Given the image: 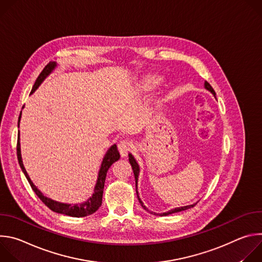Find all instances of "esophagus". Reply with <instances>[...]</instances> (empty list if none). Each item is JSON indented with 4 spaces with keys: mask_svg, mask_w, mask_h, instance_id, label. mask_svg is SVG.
Instances as JSON below:
<instances>
[{
    "mask_svg": "<svg viewBox=\"0 0 262 262\" xmlns=\"http://www.w3.org/2000/svg\"><path fill=\"white\" fill-rule=\"evenodd\" d=\"M134 144L130 140H122L118 143V150L121 157H126L127 154L132 150Z\"/></svg>",
    "mask_w": 262,
    "mask_h": 262,
    "instance_id": "34e87169",
    "label": "esophagus"
}]
</instances>
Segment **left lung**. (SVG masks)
<instances>
[{
    "label": "left lung",
    "instance_id": "obj_1",
    "mask_svg": "<svg viewBox=\"0 0 262 262\" xmlns=\"http://www.w3.org/2000/svg\"><path fill=\"white\" fill-rule=\"evenodd\" d=\"M205 88H206V89H208L209 91H211V92H212V94L215 96V92H214L213 88L210 86V84H209V83L205 82ZM128 160H129L130 165H132V168H133V171H134V174H135V178H136V192H137V197H138L139 202H140V204L142 205V207H143L145 210H148V209L146 208V206L143 204V202L141 201V199H140V197H139V194H138V191H137V181H138V175H139V171H140L139 166H138V164H137L136 160L134 159V157H133L132 155H129V159H128ZM196 204H197V203H196ZM196 204L188 205V206H183V207H178V208H175V209H171V210H170V211H168V212L161 213V215H168V214H171V213H174V212H178V211H182V210H185V209H189V208H191V207H194ZM151 213H154V214H158V213H156V212H151Z\"/></svg>",
    "mask_w": 262,
    "mask_h": 262
}]
</instances>
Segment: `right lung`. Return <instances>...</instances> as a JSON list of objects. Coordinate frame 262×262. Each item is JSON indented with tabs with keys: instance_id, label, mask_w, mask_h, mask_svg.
<instances>
[{
	"instance_id": "obj_1",
	"label": "right lung",
	"mask_w": 262,
	"mask_h": 262,
	"mask_svg": "<svg viewBox=\"0 0 262 262\" xmlns=\"http://www.w3.org/2000/svg\"><path fill=\"white\" fill-rule=\"evenodd\" d=\"M56 66V63L55 62H50L45 68L43 70L40 72V74L38 76V78H37L33 88H32V91L31 93H33L37 88H38V86L41 84V82L47 78V76L49 73H51V71L55 68ZM21 113V112H20ZM19 118H20V115L18 117V123H19ZM16 154H17V160H18V163H19V166L25 174V176L27 177L32 190L35 192V194L38 196V198L53 211L55 212H58V213H62V214H66V215H70V216H74V217H81V216H86V215H89V214H92L93 212H95L101 205V201H102V193H103V186H104V181H105V176H106V172L108 170V168L111 167V165L113 164L114 162L118 161L119 158H120V155L118 152V149H117V146L116 144H114L113 146H112L107 152L105 154L104 158H103V161H102V164H101V167H100V170H99V174H98V178H97V182H96V185H95V189H94V194L91 198L88 199L87 202L83 203V204H74V205H71V204H64V203H60V202H56L52 199H49L47 197H45L40 192L39 190H37L36 186L33 184V182L31 181V179L29 178L26 170H25V167L23 165V162H21V157H20V148H19V139H17V144H16Z\"/></svg>"
}]
</instances>
